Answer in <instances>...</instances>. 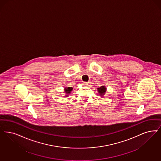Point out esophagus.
<instances>
[{
    "label": "esophagus",
    "mask_w": 161,
    "mask_h": 161,
    "mask_svg": "<svg viewBox=\"0 0 161 161\" xmlns=\"http://www.w3.org/2000/svg\"><path fill=\"white\" fill-rule=\"evenodd\" d=\"M84 85H85V86H88L90 84V83H87V82H83Z\"/></svg>",
    "instance_id": "34e87169"
}]
</instances>
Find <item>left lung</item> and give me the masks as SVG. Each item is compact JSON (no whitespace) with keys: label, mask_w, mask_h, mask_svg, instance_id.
<instances>
[{"label":"left lung","mask_w":161,"mask_h":161,"mask_svg":"<svg viewBox=\"0 0 161 161\" xmlns=\"http://www.w3.org/2000/svg\"><path fill=\"white\" fill-rule=\"evenodd\" d=\"M97 90L99 95L102 97H103L104 96V94H105L106 92V87L105 86H102L100 87L97 88Z\"/></svg>","instance_id":"obj_1"}]
</instances>
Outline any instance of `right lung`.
Returning <instances> with one entry per match:
<instances>
[{"label":"right lung","instance_id":"1","mask_svg":"<svg viewBox=\"0 0 161 161\" xmlns=\"http://www.w3.org/2000/svg\"><path fill=\"white\" fill-rule=\"evenodd\" d=\"M72 88L70 87H64V93H65V96L64 97H68V95L70 94L72 92Z\"/></svg>","mask_w":161,"mask_h":161}]
</instances>
